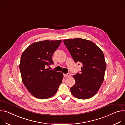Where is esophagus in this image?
I'll return each instance as SVG.
<instances>
[{
  "label": "esophagus",
  "mask_w": 125,
  "mask_h": 125,
  "mask_svg": "<svg viewBox=\"0 0 125 125\" xmlns=\"http://www.w3.org/2000/svg\"><path fill=\"white\" fill-rule=\"evenodd\" d=\"M71 76V74L69 73H68L67 74H64V77H68Z\"/></svg>",
  "instance_id": "obj_1"
}]
</instances>
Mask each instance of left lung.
<instances>
[{
  "instance_id": "obj_1",
  "label": "left lung",
  "mask_w": 125,
  "mask_h": 125,
  "mask_svg": "<svg viewBox=\"0 0 125 125\" xmlns=\"http://www.w3.org/2000/svg\"><path fill=\"white\" fill-rule=\"evenodd\" d=\"M63 42L75 62L82 64L81 72L73 76L75 83L70 88L71 93L78 98H91L97 93L104 80L106 63L104 53L89 40L76 38Z\"/></svg>"
}]
</instances>
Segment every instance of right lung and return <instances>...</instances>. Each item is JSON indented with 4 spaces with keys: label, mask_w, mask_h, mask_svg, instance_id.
<instances>
[{
    "label": "right lung",
    "mask_w": 125,
    "mask_h": 125,
    "mask_svg": "<svg viewBox=\"0 0 125 125\" xmlns=\"http://www.w3.org/2000/svg\"><path fill=\"white\" fill-rule=\"evenodd\" d=\"M61 41L45 40L33 43L21 55L20 70L22 82L36 98L46 99L53 96L62 83V73L47 68L54 64L52 56Z\"/></svg>",
    "instance_id": "1"
}]
</instances>
